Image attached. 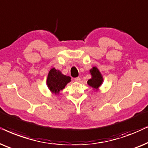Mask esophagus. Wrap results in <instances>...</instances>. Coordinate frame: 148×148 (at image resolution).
Masks as SVG:
<instances>
[{"mask_svg":"<svg viewBox=\"0 0 148 148\" xmlns=\"http://www.w3.org/2000/svg\"><path fill=\"white\" fill-rule=\"evenodd\" d=\"M80 78H79V77H77V78H74V80H75L76 82H80Z\"/></svg>","mask_w":148,"mask_h":148,"instance_id":"obj_1","label":"esophagus"}]
</instances>
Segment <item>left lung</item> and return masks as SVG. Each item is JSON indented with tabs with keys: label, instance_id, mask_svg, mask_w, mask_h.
I'll return each mask as SVG.
<instances>
[{
	"label": "left lung",
	"instance_id": "1",
	"mask_svg": "<svg viewBox=\"0 0 148 148\" xmlns=\"http://www.w3.org/2000/svg\"><path fill=\"white\" fill-rule=\"evenodd\" d=\"M90 74H91V78L88 80L87 83L94 89L97 90L103 82V76L96 67L90 69Z\"/></svg>",
	"mask_w": 148,
	"mask_h": 148
}]
</instances>
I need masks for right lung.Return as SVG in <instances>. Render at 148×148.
<instances>
[{
    "label": "right lung",
    "instance_id": "add662e5",
    "mask_svg": "<svg viewBox=\"0 0 148 148\" xmlns=\"http://www.w3.org/2000/svg\"><path fill=\"white\" fill-rule=\"evenodd\" d=\"M71 81L70 76L64 75L60 70L53 68L49 71L47 76V84L52 93H59Z\"/></svg>",
    "mask_w": 148,
    "mask_h": 148
}]
</instances>
